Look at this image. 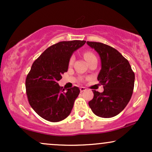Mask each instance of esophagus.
Here are the masks:
<instances>
[{
	"label": "esophagus",
	"mask_w": 152,
	"mask_h": 152,
	"mask_svg": "<svg viewBox=\"0 0 152 152\" xmlns=\"http://www.w3.org/2000/svg\"><path fill=\"white\" fill-rule=\"evenodd\" d=\"M86 87H83V86L80 87V91H81V92L84 91H86Z\"/></svg>",
	"instance_id": "obj_1"
}]
</instances>
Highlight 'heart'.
<instances>
[{
  "instance_id": "1",
  "label": "heart",
  "mask_w": 152,
  "mask_h": 152,
  "mask_svg": "<svg viewBox=\"0 0 152 152\" xmlns=\"http://www.w3.org/2000/svg\"><path fill=\"white\" fill-rule=\"evenodd\" d=\"M94 57H96V56L94 55L93 53H91V52H90V51L86 52V53H84V58L86 60V61H89L90 59L94 58ZM73 61H74V58H73V57H71V58H70V60H69V64H70V65L72 64Z\"/></svg>"
}]
</instances>
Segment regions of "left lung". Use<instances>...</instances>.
Listing matches in <instances>:
<instances>
[{
	"label": "left lung",
	"instance_id": "obj_1",
	"mask_svg": "<svg viewBox=\"0 0 152 152\" xmlns=\"http://www.w3.org/2000/svg\"><path fill=\"white\" fill-rule=\"evenodd\" d=\"M99 53L102 69L97 79L104 86V91L93 90L94 98L88 105L94 114L111 118L121 112L133 94L135 75L129 63L117 50L102 43L87 41Z\"/></svg>",
	"mask_w": 152,
	"mask_h": 152
}]
</instances>
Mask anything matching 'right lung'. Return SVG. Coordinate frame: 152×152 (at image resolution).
<instances>
[{"label":"right lung","instance_id":"1","mask_svg":"<svg viewBox=\"0 0 152 152\" xmlns=\"http://www.w3.org/2000/svg\"><path fill=\"white\" fill-rule=\"evenodd\" d=\"M85 43L75 40L56 43L32 64L26 79L28 100L32 109L47 121L58 122L70 114L80 90L76 86L63 88L58 81L67 72L73 53Z\"/></svg>","mask_w":152,"mask_h":152}]
</instances>
